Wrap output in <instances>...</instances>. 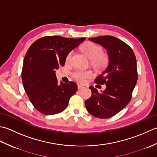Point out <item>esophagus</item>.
I'll use <instances>...</instances> for the list:
<instances>
[{
	"label": "esophagus",
	"mask_w": 157,
	"mask_h": 157,
	"mask_svg": "<svg viewBox=\"0 0 157 157\" xmlns=\"http://www.w3.org/2000/svg\"><path fill=\"white\" fill-rule=\"evenodd\" d=\"M83 87H83V86L78 85V89H79V90H80V89H82Z\"/></svg>",
	"instance_id": "esophagus-1"
}]
</instances>
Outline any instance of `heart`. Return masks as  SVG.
Wrapping results in <instances>:
<instances>
[{
  "instance_id": "1",
  "label": "heart",
  "mask_w": 157,
  "mask_h": 157,
  "mask_svg": "<svg viewBox=\"0 0 157 157\" xmlns=\"http://www.w3.org/2000/svg\"><path fill=\"white\" fill-rule=\"evenodd\" d=\"M81 49L86 56L90 59L91 64L98 70L104 68L108 63V56L103 52L101 47L98 45L92 42H87L82 46ZM73 52L71 51L67 54L66 57V62H69L72 58ZM94 72L92 70H77L73 72L72 76L75 81L80 83H85L88 79L94 76Z\"/></svg>"
}]
</instances>
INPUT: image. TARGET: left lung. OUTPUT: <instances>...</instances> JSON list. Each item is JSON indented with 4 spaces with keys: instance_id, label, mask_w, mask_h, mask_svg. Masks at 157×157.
I'll list each match as a JSON object with an SVG mask.
<instances>
[{
    "instance_id": "obj_1",
    "label": "left lung",
    "mask_w": 157,
    "mask_h": 157,
    "mask_svg": "<svg viewBox=\"0 0 157 157\" xmlns=\"http://www.w3.org/2000/svg\"><path fill=\"white\" fill-rule=\"evenodd\" d=\"M89 40L108 51L109 63L95 80L96 84H105L106 88L98 93L96 88L89 87L92 94L85 106L93 116L108 119L122 110L132 99L137 81L136 57L132 48L116 37L108 35Z\"/></svg>"
}]
</instances>
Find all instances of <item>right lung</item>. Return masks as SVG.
Here are the masks:
<instances>
[{
    "mask_svg": "<svg viewBox=\"0 0 157 157\" xmlns=\"http://www.w3.org/2000/svg\"><path fill=\"white\" fill-rule=\"evenodd\" d=\"M85 40L48 36L38 38L25 54L21 71L23 85L30 102L40 113L53 115L68 106L77 85L57 84L56 70L63 66L67 54Z\"/></svg>",
    "mask_w": 157,
    "mask_h": 157,
    "instance_id": "1",
    "label": "right lung"
}]
</instances>
